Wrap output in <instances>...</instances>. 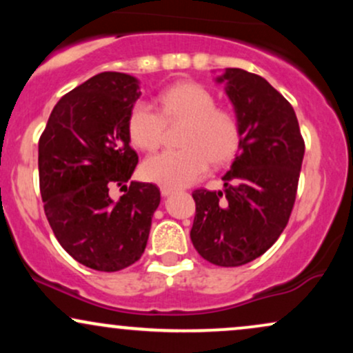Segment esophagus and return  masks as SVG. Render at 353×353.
Here are the masks:
<instances>
[{"label":"esophagus","instance_id":"34e87169","mask_svg":"<svg viewBox=\"0 0 353 353\" xmlns=\"http://www.w3.org/2000/svg\"><path fill=\"white\" fill-rule=\"evenodd\" d=\"M174 192H176V189H174V188H165V185H163V188H161V194H163L164 197L171 196V194H174Z\"/></svg>","mask_w":353,"mask_h":353}]
</instances>
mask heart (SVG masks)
<instances>
[{"label": "heart", "instance_id": "b5f03b06", "mask_svg": "<svg viewBox=\"0 0 353 353\" xmlns=\"http://www.w3.org/2000/svg\"><path fill=\"white\" fill-rule=\"evenodd\" d=\"M157 108L136 101L129 109L128 132L141 151L152 152L164 139L165 124L184 121L176 151H164L143 164V176L165 188H184L208 172L209 161L224 164L234 156L241 139L237 116L216 106L209 89L197 83H177L157 94Z\"/></svg>", "mask_w": 353, "mask_h": 353}]
</instances>
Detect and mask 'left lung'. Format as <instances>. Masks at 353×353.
<instances>
[{
	"instance_id": "obj_1",
	"label": "left lung",
	"mask_w": 353,
	"mask_h": 353,
	"mask_svg": "<svg viewBox=\"0 0 353 353\" xmlns=\"http://www.w3.org/2000/svg\"><path fill=\"white\" fill-rule=\"evenodd\" d=\"M219 81L241 125V152L224 174V190L196 189L190 241L202 259L239 267L269 250L285 229L305 151L292 104L262 76L228 68Z\"/></svg>"
}]
</instances>
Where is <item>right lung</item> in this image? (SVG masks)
<instances>
[{"label": "right lung", "instance_id": "add662e5", "mask_svg": "<svg viewBox=\"0 0 353 353\" xmlns=\"http://www.w3.org/2000/svg\"><path fill=\"white\" fill-rule=\"evenodd\" d=\"M137 79L101 72L64 94L39 137L44 214L63 249L79 264L116 272L139 261L148 244L159 188L131 182L137 154L129 145V109ZM121 187L119 201L110 189Z\"/></svg>", "mask_w": 353, "mask_h": 353}]
</instances>
